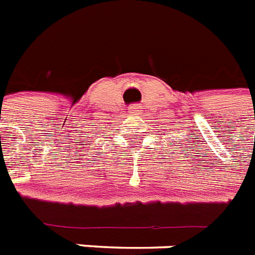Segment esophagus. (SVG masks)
<instances>
[{"instance_id": "34e87169", "label": "esophagus", "mask_w": 255, "mask_h": 255, "mask_svg": "<svg viewBox=\"0 0 255 255\" xmlns=\"http://www.w3.org/2000/svg\"><path fill=\"white\" fill-rule=\"evenodd\" d=\"M130 113L131 115H139L140 113V107H138V105H133V107H130Z\"/></svg>"}]
</instances>
